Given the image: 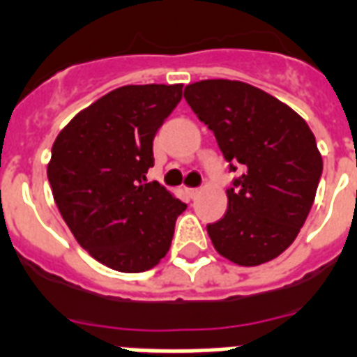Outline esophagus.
<instances>
[{"label":"esophagus","mask_w":357,"mask_h":357,"mask_svg":"<svg viewBox=\"0 0 357 357\" xmlns=\"http://www.w3.org/2000/svg\"><path fill=\"white\" fill-rule=\"evenodd\" d=\"M185 192L189 195V198H197L200 195V189H185Z\"/></svg>","instance_id":"34e87169"}]
</instances>
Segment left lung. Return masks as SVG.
<instances>
[{
  "label": "left lung",
  "mask_w": 357,
  "mask_h": 357,
  "mask_svg": "<svg viewBox=\"0 0 357 357\" xmlns=\"http://www.w3.org/2000/svg\"><path fill=\"white\" fill-rule=\"evenodd\" d=\"M185 100L213 130L219 149L243 174L227 189L228 209L208 225L219 255L260 266L287 251L311 211L322 155L305 119L275 97L238 80H202Z\"/></svg>",
  "instance_id": "obj_1"
}]
</instances>
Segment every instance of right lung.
Segmentation results:
<instances>
[{
    "mask_svg": "<svg viewBox=\"0 0 357 357\" xmlns=\"http://www.w3.org/2000/svg\"><path fill=\"white\" fill-rule=\"evenodd\" d=\"M183 84L123 86L65 125L52 146L48 181L76 241L108 268L151 269L167 257L187 204L157 181L153 138L181 100Z\"/></svg>",
    "mask_w": 357,
    "mask_h": 357,
    "instance_id": "1",
    "label": "right lung"
}]
</instances>
